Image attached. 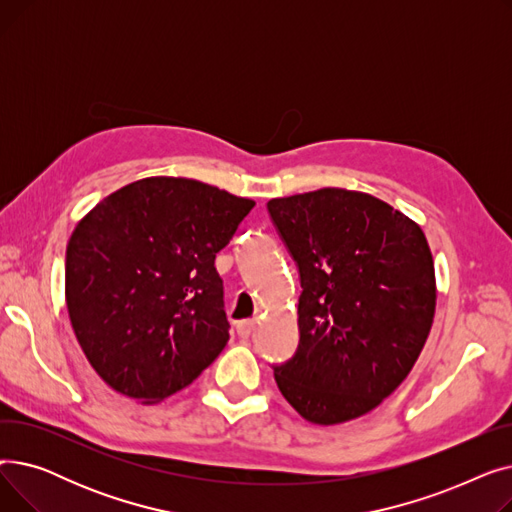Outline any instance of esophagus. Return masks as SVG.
I'll return each mask as SVG.
<instances>
[{"mask_svg":"<svg viewBox=\"0 0 512 512\" xmlns=\"http://www.w3.org/2000/svg\"><path fill=\"white\" fill-rule=\"evenodd\" d=\"M255 330V321L253 319H245V321H238L236 324V332L240 338H249Z\"/></svg>","mask_w":512,"mask_h":512,"instance_id":"esophagus-1","label":"esophagus"}]
</instances>
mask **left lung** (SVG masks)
Wrapping results in <instances>:
<instances>
[{
    "instance_id": "8db88e82",
    "label": "left lung",
    "mask_w": 512,
    "mask_h": 512,
    "mask_svg": "<svg viewBox=\"0 0 512 512\" xmlns=\"http://www.w3.org/2000/svg\"><path fill=\"white\" fill-rule=\"evenodd\" d=\"M267 211L301 276L299 346L274 378L317 425L357 419L413 369L436 313L423 230L367 193L319 188Z\"/></svg>"
}]
</instances>
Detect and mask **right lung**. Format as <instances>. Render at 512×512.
<instances>
[{
    "instance_id": "add662e5",
    "label": "right lung",
    "mask_w": 512,
    "mask_h": 512,
    "mask_svg": "<svg viewBox=\"0 0 512 512\" xmlns=\"http://www.w3.org/2000/svg\"><path fill=\"white\" fill-rule=\"evenodd\" d=\"M255 201L153 176L99 201L66 247L76 340L116 392L159 402L197 380L230 338L220 253Z\"/></svg>"
}]
</instances>
